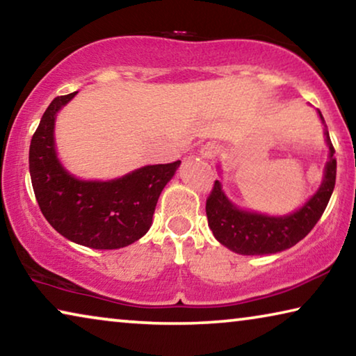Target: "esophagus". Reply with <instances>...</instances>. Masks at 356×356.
Returning <instances> with one entry per match:
<instances>
[{"mask_svg": "<svg viewBox=\"0 0 356 356\" xmlns=\"http://www.w3.org/2000/svg\"><path fill=\"white\" fill-rule=\"evenodd\" d=\"M218 154V147L216 144H206V145H202L201 147V155L204 156V158H213Z\"/></svg>", "mask_w": 356, "mask_h": 356, "instance_id": "1", "label": "esophagus"}]
</instances>
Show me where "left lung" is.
<instances>
[{"label":"left lung","mask_w":356,"mask_h":356,"mask_svg":"<svg viewBox=\"0 0 356 356\" xmlns=\"http://www.w3.org/2000/svg\"><path fill=\"white\" fill-rule=\"evenodd\" d=\"M320 118L323 115L318 111ZM330 147V160L320 188L300 211L284 217H268L236 207L216 180L206 201L207 222L216 239L241 255H269L286 250L310 233L323 216L336 184V158L330 133L325 131Z\"/></svg>","instance_id":"obj_1"}]
</instances>
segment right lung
Returning a JSON list of instances; mask_svg holds the SVG:
<instances>
[{
    "label": "right lung",
    "instance_id": "1",
    "mask_svg": "<svg viewBox=\"0 0 356 356\" xmlns=\"http://www.w3.org/2000/svg\"><path fill=\"white\" fill-rule=\"evenodd\" d=\"M74 93L56 97L30 144V176L42 216L61 236L98 250L120 249L147 233L156 201L180 161L139 168L98 182L71 176L55 152V115Z\"/></svg>",
    "mask_w": 356,
    "mask_h": 356
}]
</instances>
